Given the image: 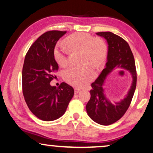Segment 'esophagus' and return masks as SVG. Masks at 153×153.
Returning <instances> with one entry per match:
<instances>
[{"label": "esophagus", "mask_w": 153, "mask_h": 153, "mask_svg": "<svg viewBox=\"0 0 153 153\" xmlns=\"http://www.w3.org/2000/svg\"><path fill=\"white\" fill-rule=\"evenodd\" d=\"M74 90H75V93H76V94H77V93H78L79 92H80V90L79 88H75L74 89Z\"/></svg>", "instance_id": "34e87169"}]
</instances>
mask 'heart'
Wrapping results in <instances>:
<instances>
[{
  "label": "heart",
  "mask_w": 153,
  "mask_h": 153,
  "mask_svg": "<svg viewBox=\"0 0 153 153\" xmlns=\"http://www.w3.org/2000/svg\"><path fill=\"white\" fill-rule=\"evenodd\" d=\"M64 42L71 52H82V61L84 65L100 66L107 57V48L104 42L95 39L88 33H74L67 37ZM66 48L63 44L59 43L54 50L56 63L62 67H65L69 63V53ZM95 76L94 70L89 65L82 67H69L63 72L64 79L68 84L80 88L86 86Z\"/></svg>",
  "instance_id": "b5f03b06"
}]
</instances>
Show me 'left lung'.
I'll return each instance as SVG.
<instances>
[{
    "instance_id": "obj_1",
    "label": "left lung",
    "mask_w": 153,
    "mask_h": 153,
    "mask_svg": "<svg viewBox=\"0 0 153 153\" xmlns=\"http://www.w3.org/2000/svg\"><path fill=\"white\" fill-rule=\"evenodd\" d=\"M107 40V61L105 68L91 84L90 99L86 105L88 115L96 123L102 126L111 125L123 117L129 107L136 87V70L134 55L128 42L120 36L110 32L97 33ZM118 68L128 70L133 77V83L126 97L120 102L112 103L105 95L104 85L106 76Z\"/></svg>"
}]
</instances>
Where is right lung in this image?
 <instances>
[{"label":"right lung","mask_w":153,"mask_h":153,"mask_svg":"<svg viewBox=\"0 0 153 153\" xmlns=\"http://www.w3.org/2000/svg\"><path fill=\"white\" fill-rule=\"evenodd\" d=\"M67 32L48 31L36 40L25 55L22 70L23 94L28 108L40 120L51 121L61 117L74 94V90L62 82L51 86L57 71L54 56L57 41Z\"/></svg>","instance_id":"1"}]
</instances>
